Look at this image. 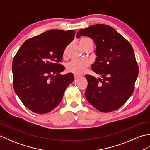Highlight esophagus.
I'll return each mask as SVG.
<instances>
[{
    "label": "esophagus",
    "instance_id": "esophagus-1",
    "mask_svg": "<svg viewBox=\"0 0 150 150\" xmlns=\"http://www.w3.org/2000/svg\"><path fill=\"white\" fill-rule=\"evenodd\" d=\"M81 77V75H77V74H74V78L76 79H77V78H79V77Z\"/></svg>",
    "mask_w": 150,
    "mask_h": 150
}]
</instances>
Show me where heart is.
<instances>
[{
    "instance_id": "heart-1",
    "label": "heart",
    "mask_w": 150,
    "mask_h": 150,
    "mask_svg": "<svg viewBox=\"0 0 150 150\" xmlns=\"http://www.w3.org/2000/svg\"><path fill=\"white\" fill-rule=\"evenodd\" d=\"M79 45L81 47H83L87 44H91L93 46V42L91 39L88 37H82L79 40ZM89 66V62L86 60H73L69 62L66 66V69L68 71L74 73V74L81 75L84 73Z\"/></svg>"
}]
</instances>
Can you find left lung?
<instances>
[{
	"label": "left lung",
	"instance_id": "obj_1",
	"mask_svg": "<svg viewBox=\"0 0 150 150\" xmlns=\"http://www.w3.org/2000/svg\"><path fill=\"white\" fill-rule=\"evenodd\" d=\"M91 38L97 56L91 69L103 79L85 76L88 86L85 97L101 112L108 113L125 104L134 91L139 66L129 42L112 27L95 24L79 30L77 37Z\"/></svg>",
	"mask_w": 150,
	"mask_h": 150
}]
</instances>
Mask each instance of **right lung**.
Here are the masks:
<instances>
[{
  "instance_id": "obj_1",
  "label": "right lung",
  "mask_w": 150,
  "mask_h": 150,
  "mask_svg": "<svg viewBox=\"0 0 150 150\" xmlns=\"http://www.w3.org/2000/svg\"><path fill=\"white\" fill-rule=\"evenodd\" d=\"M75 31L51 30L26 40L12 63L13 88L22 103L33 112H50L61 102L66 88L73 81L61 62Z\"/></svg>"
}]
</instances>
